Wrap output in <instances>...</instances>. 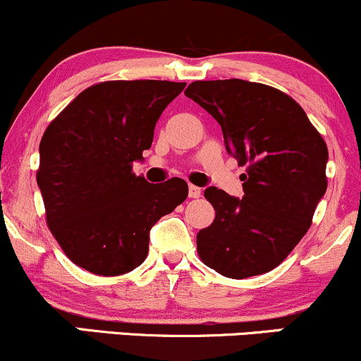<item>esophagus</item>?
I'll list each match as a JSON object with an SVG mask.
<instances>
[{
	"label": "esophagus",
	"instance_id": "esophagus-1",
	"mask_svg": "<svg viewBox=\"0 0 361 361\" xmlns=\"http://www.w3.org/2000/svg\"><path fill=\"white\" fill-rule=\"evenodd\" d=\"M188 195H190V198H198L202 195V188H198V186H195V185H190Z\"/></svg>",
	"mask_w": 361,
	"mask_h": 361
}]
</instances>
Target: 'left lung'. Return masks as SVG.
Masks as SVG:
<instances>
[{
  "instance_id": "8db88e82",
  "label": "left lung",
  "mask_w": 361,
  "mask_h": 361,
  "mask_svg": "<svg viewBox=\"0 0 361 361\" xmlns=\"http://www.w3.org/2000/svg\"><path fill=\"white\" fill-rule=\"evenodd\" d=\"M185 94L221 123L227 152L246 166L241 200L205 190L215 219L197 234L198 256L227 279L270 271L304 238L324 197V139L299 103L268 85L193 81Z\"/></svg>"
}]
</instances>
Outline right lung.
Returning <instances> with one entry per match:
<instances>
[{
  "mask_svg": "<svg viewBox=\"0 0 361 361\" xmlns=\"http://www.w3.org/2000/svg\"><path fill=\"white\" fill-rule=\"evenodd\" d=\"M185 85L98 82L45 128L37 183L49 229L74 264L103 276L132 271L146 259L151 227L185 202L181 178L151 185L132 171Z\"/></svg>",
  "mask_w": 361,
  "mask_h": 361,
  "instance_id": "add662e5",
  "label": "right lung"
}]
</instances>
